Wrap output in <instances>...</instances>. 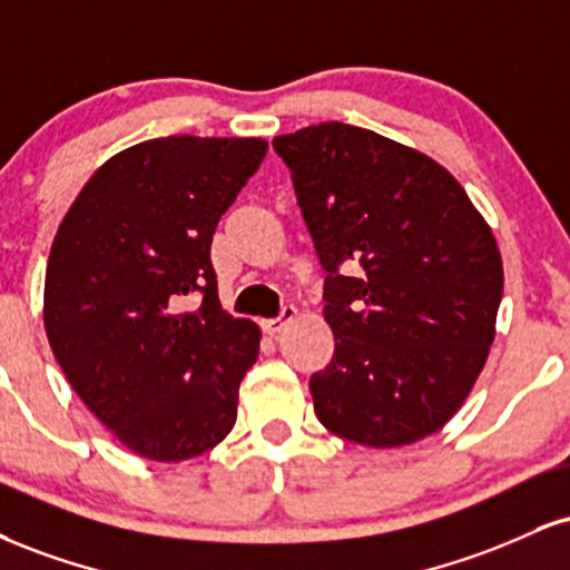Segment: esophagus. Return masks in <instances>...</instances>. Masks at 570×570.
Returning <instances> with one entry per match:
<instances>
[{
    "label": "esophagus",
    "mask_w": 570,
    "mask_h": 570,
    "mask_svg": "<svg viewBox=\"0 0 570 570\" xmlns=\"http://www.w3.org/2000/svg\"><path fill=\"white\" fill-rule=\"evenodd\" d=\"M294 318H297V307H294V305H284V307H281L278 318H265V321H263L265 334H271V337H276V334L284 332V328L289 326Z\"/></svg>",
    "instance_id": "34e87169"
}]
</instances>
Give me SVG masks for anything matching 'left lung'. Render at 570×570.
<instances>
[{
    "mask_svg": "<svg viewBox=\"0 0 570 570\" xmlns=\"http://www.w3.org/2000/svg\"><path fill=\"white\" fill-rule=\"evenodd\" d=\"M273 148L326 271L334 355L315 416L345 441L397 449L438 433L489 358L504 271L449 169L372 129L326 121Z\"/></svg>",
    "mask_w": 570,
    "mask_h": 570,
    "instance_id": "1",
    "label": "left lung"
}]
</instances>
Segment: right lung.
<instances>
[{
    "mask_svg": "<svg viewBox=\"0 0 570 570\" xmlns=\"http://www.w3.org/2000/svg\"><path fill=\"white\" fill-rule=\"evenodd\" d=\"M265 154L263 137L137 142L89 177L55 233L47 340L85 406L137 456L183 462L236 424L259 326L223 311L209 246ZM194 291L203 303L188 312Z\"/></svg>",
    "mask_w": 570,
    "mask_h": 570,
    "instance_id": "add662e5",
    "label": "right lung"
}]
</instances>
